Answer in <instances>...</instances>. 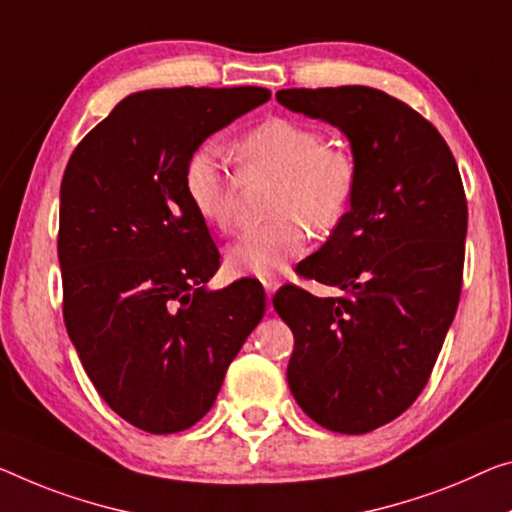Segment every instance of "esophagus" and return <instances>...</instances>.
<instances>
[{
    "mask_svg": "<svg viewBox=\"0 0 512 512\" xmlns=\"http://www.w3.org/2000/svg\"><path fill=\"white\" fill-rule=\"evenodd\" d=\"M279 286H281V283L277 279H265L263 281V288H265V293H267V297H270V300H272V295L279 290Z\"/></svg>",
    "mask_w": 512,
    "mask_h": 512,
    "instance_id": "34e87169",
    "label": "esophagus"
}]
</instances>
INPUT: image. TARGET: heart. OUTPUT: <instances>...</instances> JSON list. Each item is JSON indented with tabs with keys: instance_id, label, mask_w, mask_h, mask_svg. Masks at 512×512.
I'll use <instances>...</instances> for the list:
<instances>
[{
	"instance_id": "1",
	"label": "heart",
	"mask_w": 512,
	"mask_h": 512,
	"mask_svg": "<svg viewBox=\"0 0 512 512\" xmlns=\"http://www.w3.org/2000/svg\"><path fill=\"white\" fill-rule=\"evenodd\" d=\"M242 176H270L263 226L247 229L226 249L233 274L272 277L300 256L309 229L327 235L348 217L357 196L359 171L348 151L325 144V135L293 119H267L235 141ZM240 178L222 148L206 144L190 155L183 190L192 210L217 231L231 229Z\"/></svg>"
}]
</instances>
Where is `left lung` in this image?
I'll use <instances>...</instances> for the list:
<instances>
[{
	"label": "left lung",
	"mask_w": 512,
	"mask_h": 512,
	"mask_svg": "<svg viewBox=\"0 0 512 512\" xmlns=\"http://www.w3.org/2000/svg\"><path fill=\"white\" fill-rule=\"evenodd\" d=\"M279 105L350 141L359 185L345 222L300 274L341 290L274 295L293 329L288 387L322 428L364 435L426 387L458 309L467 199L453 153L421 114L371 86L286 89Z\"/></svg>",
	"instance_id": "obj_1"
}]
</instances>
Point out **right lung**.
I'll return each mask as SVG.
<instances>
[{
	"instance_id": "add662e5",
	"label": "right lung",
	"mask_w": 512,
	"mask_h": 512,
	"mask_svg": "<svg viewBox=\"0 0 512 512\" xmlns=\"http://www.w3.org/2000/svg\"><path fill=\"white\" fill-rule=\"evenodd\" d=\"M270 100L258 86L130 93L86 135L61 180L59 265L70 341L102 400L169 435L203 419L265 313V290L208 281L219 251L183 190L212 132Z\"/></svg>"
}]
</instances>
